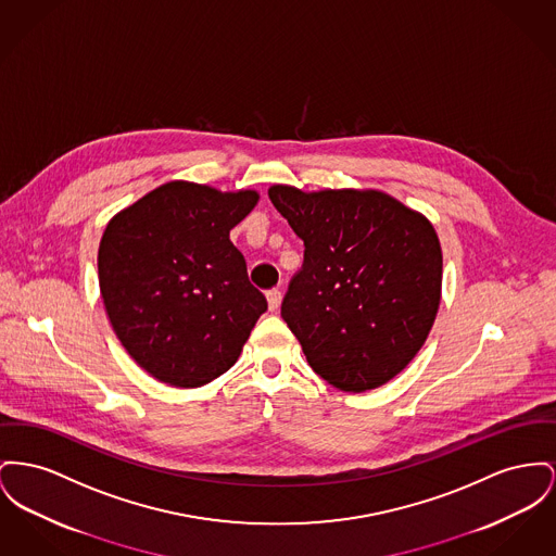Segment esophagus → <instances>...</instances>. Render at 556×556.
<instances>
[{"label": "esophagus", "mask_w": 556, "mask_h": 556, "mask_svg": "<svg viewBox=\"0 0 556 556\" xmlns=\"http://www.w3.org/2000/svg\"><path fill=\"white\" fill-rule=\"evenodd\" d=\"M281 298H283V294H281V290H277V288L268 290V292H266V300H268V308H270V311H277V308H279V304H281Z\"/></svg>", "instance_id": "esophagus-1"}]
</instances>
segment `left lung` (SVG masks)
Segmentation results:
<instances>
[{
	"mask_svg": "<svg viewBox=\"0 0 556 556\" xmlns=\"http://www.w3.org/2000/svg\"><path fill=\"white\" fill-rule=\"evenodd\" d=\"M304 241L281 317L308 365L344 392L378 389L418 355L441 302L443 254L420 212L382 191L275 185Z\"/></svg>",
	"mask_w": 556,
	"mask_h": 556,
	"instance_id": "left-lung-1",
	"label": "left lung"
}]
</instances>
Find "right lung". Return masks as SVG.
<instances>
[{"label": "right lung", "mask_w": 556, "mask_h": 556, "mask_svg": "<svg viewBox=\"0 0 556 556\" xmlns=\"http://www.w3.org/2000/svg\"><path fill=\"white\" fill-rule=\"evenodd\" d=\"M258 203L172 180L111 218L99 283L119 342L147 374L195 389L239 359L266 298L248 279L229 232Z\"/></svg>", "instance_id": "1"}]
</instances>
